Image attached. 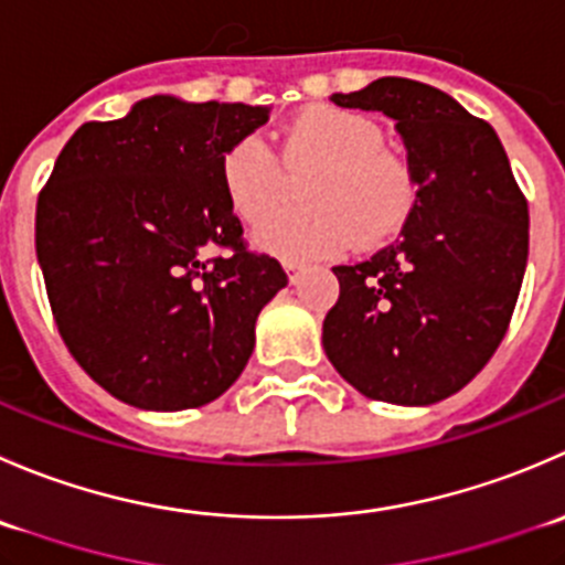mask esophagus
<instances>
[{"label":"esophagus","instance_id":"esophagus-1","mask_svg":"<svg viewBox=\"0 0 565 565\" xmlns=\"http://www.w3.org/2000/svg\"><path fill=\"white\" fill-rule=\"evenodd\" d=\"M284 270H287V276H289V281H298V276H300V270H303V265H300V262H292V259H284Z\"/></svg>","mask_w":565,"mask_h":565}]
</instances>
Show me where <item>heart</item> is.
<instances>
[{"label": "heart", "instance_id": "obj_1", "mask_svg": "<svg viewBox=\"0 0 565 565\" xmlns=\"http://www.w3.org/2000/svg\"><path fill=\"white\" fill-rule=\"evenodd\" d=\"M284 166L315 168L300 190L306 210L276 212L256 228L259 248L284 259H317L353 245L394 237L414 212L416 179L408 162L383 146V129L364 113L309 107L284 129ZM234 215L259 223L284 193V168L259 135L237 137L217 162Z\"/></svg>", "mask_w": 565, "mask_h": 565}]
</instances>
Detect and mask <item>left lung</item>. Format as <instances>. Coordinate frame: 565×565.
<instances>
[{"label":"left lung","mask_w":565,"mask_h":565,"mask_svg":"<svg viewBox=\"0 0 565 565\" xmlns=\"http://www.w3.org/2000/svg\"><path fill=\"white\" fill-rule=\"evenodd\" d=\"M397 120L416 179L399 239L337 265L322 348L364 397L430 405L467 386L511 326L530 248L527 199L500 137L452 96L403 76L333 93Z\"/></svg>","instance_id":"1"}]
</instances>
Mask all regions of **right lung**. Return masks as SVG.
I'll list each match as a JSON object with an SVG mask.
<instances>
[{
    "label": "right lung",
    "instance_id": "1",
    "mask_svg": "<svg viewBox=\"0 0 565 565\" xmlns=\"http://www.w3.org/2000/svg\"><path fill=\"white\" fill-rule=\"evenodd\" d=\"M267 107L151 96L126 118L90 120L38 195L35 254L76 364L146 411L221 397L254 353V326L287 287L254 254L217 162L267 124ZM215 247L226 249L210 257Z\"/></svg>",
    "mask_w": 565,
    "mask_h": 565
}]
</instances>
